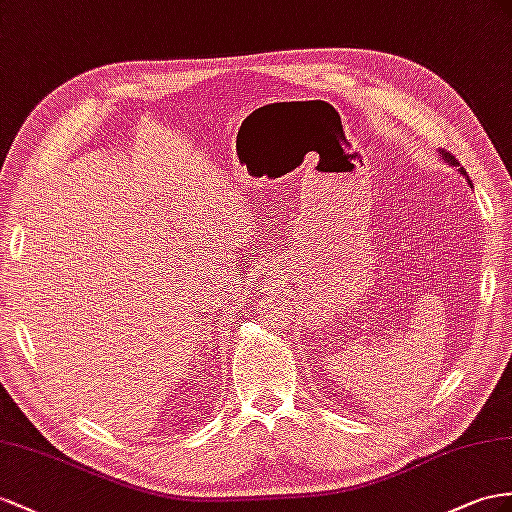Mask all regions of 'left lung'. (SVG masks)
Instances as JSON below:
<instances>
[{
    "label": "left lung",
    "mask_w": 512,
    "mask_h": 512,
    "mask_svg": "<svg viewBox=\"0 0 512 512\" xmlns=\"http://www.w3.org/2000/svg\"><path fill=\"white\" fill-rule=\"evenodd\" d=\"M441 157H445V160H448L452 166H458V160H456V157L452 155V153H448V151H441ZM461 173L465 175V170L461 168Z\"/></svg>",
    "instance_id": "obj_1"
}]
</instances>
